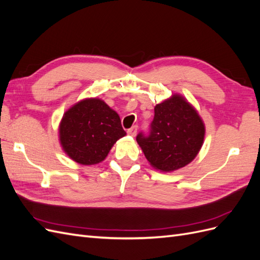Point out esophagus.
Here are the masks:
<instances>
[{
  "label": "esophagus",
  "mask_w": 260,
  "mask_h": 260,
  "mask_svg": "<svg viewBox=\"0 0 260 260\" xmlns=\"http://www.w3.org/2000/svg\"><path fill=\"white\" fill-rule=\"evenodd\" d=\"M137 132H138V125H137V124H136V125H132L131 128H129V129L127 130L128 135H130V136H132V137H135V136L137 135Z\"/></svg>",
  "instance_id": "esophagus-1"
}]
</instances>
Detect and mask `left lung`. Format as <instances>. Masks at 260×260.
Masks as SVG:
<instances>
[{
  "label": "left lung",
  "instance_id": "8db88e82",
  "mask_svg": "<svg viewBox=\"0 0 260 260\" xmlns=\"http://www.w3.org/2000/svg\"><path fill=\"white\" fill-rule=\"evenodd\" d=\"M147 132L137 142L149 164L161 171H174L191 162L202 147L205 127L199 114L180 95L155 106Z\"/></svg>",
  "mask_w": 260,
  "mask_h": 260
}]
</instances>
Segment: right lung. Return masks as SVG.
I'll list each match as a JSON object with an SVG mask.
<instances>
[{"instance_id":"obj_1","label":"right lung","mask_w":260,"mask_h":260,"mask_svg":"<svg viewBox=\"0 0 260 260\" xmlns=\"http://www.w3.org/2000/svg\"><path fill=\"white\" fill-rule=\"evenodd\" d=\"M123 136L119 116L99 99L83 100L68 109L59 125L62 148L70 158L82 165L104 160Z\"/></svg>"}]
</instances>
